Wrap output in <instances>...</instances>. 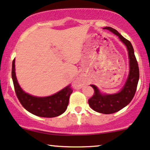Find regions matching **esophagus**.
I'll return each mask as SVG.
<instances>
[{"mask_svg": "<svg viewBox=\"0 0 150 150\" xmlns=\"http://www.w3.org/2000/svg\"><path fill=\"white\" fill-rule=\"evenodd\" d=\"M75 83H77V84H78V85H80V86H81L82 85V84H83V82H82V80H77V81H75Z\"/></svg>", "mask_w": 150, "mask_h": 150, "instance_id": "34e87169", "label": "esophagus"}]
</instances>
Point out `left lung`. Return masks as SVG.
I'll return each instance as SVG.
<instances>
[{
    "mask_svg": "<svg viewBox=\"0 0 150 150\" xmlns=\"http://www.w3.org/2000/svg\"><path fill=\"white\" fill-rule=\"evenodd\" d=\"M104 29L111 31L118 36L120 40L126 46L128 51L130 63V72L128 77L125 85L119 92L113 94H103L99 92L95 85H91L94 89V93L92 97L88 100L89 106L97 112L104 114H111L121 110L132 101L137 89L140 73L138 64L131 43L112 27H106Z\"/></svg>",
    "mask_w": 150,
    "mask_h": 150,
    "instance_id": "left-lung-1",
    "label": "left lung"
}]
</instances>
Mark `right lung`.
Wrapping results in <instances>:
<instances>
[{
  "label": "right lung",
  "mask_w": 150,
  "mask_h": 150,
  "mask_svg": "<svg viewBox=\"0 0 150 150\" xmlns=\"http://www.w3.org/2000/svg\"><path fill=\"white\" fill-rule=\"evenodd\" d=\"M15 70L14 59L12 65V78L15 94L20 104L27 111L36 116L44 118L56 117L65 112L68 107L70 96L73 92L71 85L49 97H34L22 90L18 82Z\"/></svg>",
  "instance_id": "obj_1"
}]
</instances>
